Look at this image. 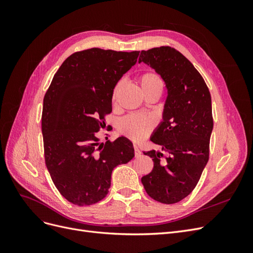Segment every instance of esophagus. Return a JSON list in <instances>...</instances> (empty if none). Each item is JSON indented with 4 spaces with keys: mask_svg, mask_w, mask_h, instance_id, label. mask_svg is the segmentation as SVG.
Returning a JSON list of instances; mask_svg holds the SVG:
<instances>
[{
    "mask_svg": "<svg viewBox=\"0 0 253 253\" xmlns=\"http://www.w3.org/2000/svg\"><path fill=\"white\" fill-rule=\"evenodd\" d=\"M134 151H135V156L138 157L141 155V151L139 150V148L137 145H134Z\"/></svg>",
    "mask_w": 253,
    "mask_h": 253,
    "instance_id": "34e87169",
    "label": "esophagus"
}]
</instances>
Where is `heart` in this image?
Segmentation results:
<instances>
[{
  "mask_svg": "<svg viewBox=\"0 0 253 253\" xmlns=\"http://www.w3.org/2000/svg\"><path fill=\"white\" fill-rule=\"evenodd\" d=\"M139 83L143 94L151 93V91H159L162 94L164 89V81L160 76L155 72H147L140 76ZM122 86V81L118 82L115 87L114 97L116 96L118 90ZM155 122L151 117H144L140 115H127L119 121L118 129L121 134L128 137L129 139L138 141L147 137L154 127Z\"/></svg>",
  "mask_w": 253,
  "mask_h": 253,
  "instance_id": "heart-1",
  "label": "heart"
}]
</instances>
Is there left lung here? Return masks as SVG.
Masks as SVG:
<instances>
[{
	"label": "left lung",
	"instance_id": "obj_1",
	"mask_svg": "<svg viewBox=\"0 0 253 253\" xmlns=\"http://www.w3.org/2000/svg\"><path fill=\"white\" fill-rule=\"evenodd\" d=\"M138 62L154 68L168 89L163 121L151 136L162 152H143L154 167L141 182L153 200L175 204L192 192L208 163L213 129L211 95L202 75L173 47L141 50Z\"/></svg>",
	"mask_w": 253,
	"mask_h": 253
}]
</instances>
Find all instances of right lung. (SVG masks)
I'll return each instance as SVG.
<instances>
[{"mask_svg": "<svg viewBox=\"0 0 253 253\" xmlns=\"http://www.w3.org/2000/svg\"><path fill=\"white\" fill-rule=\"evenodd\" d=\"M138 56L139 51L96 47L74 52L53 76L44 96L45 164L61 195L74 205L103 200L114 168L134 157L133 143L126 137L103 143L96 133L112 112L115 86Z\"/></svg>", "mask_w": 253, "mask_h": 253, "instance_id": "right-lung-1", "label": "right lung"}]
</instances>
